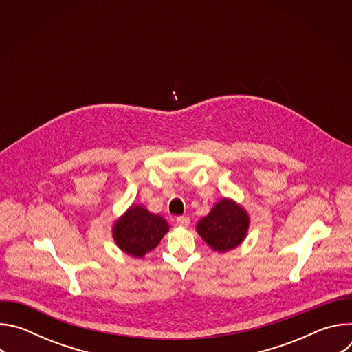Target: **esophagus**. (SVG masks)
I'll use <instances>...</instances> for the list:
<instances>
[{
	"label": "esophagus",
	"instance_id": "34e87169",
	"mask_svg": "<svg viewBox=\"0 0 352 352\" xmlns=\"http://www.w3.org/2000/svg\"><path fill=\"white\" fill-rule=\"evenodd\" d=\"M175 221H177V224H179V226H182V227H188L190 219L186 217V216H178V217L175 219Z\"/></svg>",
	"mask_w": 352,
	"mask_h": 352
}]
</instances>
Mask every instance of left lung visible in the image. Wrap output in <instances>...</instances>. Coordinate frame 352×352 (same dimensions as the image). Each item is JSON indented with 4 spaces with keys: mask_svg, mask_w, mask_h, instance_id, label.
<instances>
[{
    "mask_svg": "<svg viewBox=\"0 0 352 352\" xmlns=\"http://www.w3.org/2000/svg\"><path fill=\"white\" fill-rule=\"evenodd\" d=\"M248 226L249 219L243 209L232 200L223 199L209 216L197 223V232L214 250L227 252L243 241Z\"/></svg>",
    "mask_w": 352,
    "mask_h": 352,
    "instance_id": "8db88e82",
    "label": "left lung"
}]
</instances>
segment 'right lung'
<instances>
[{
  "mask_svg": "<svg viewBox=\"0 0 352 352\" xmlns=\"http://www.w3.org/2000/svg\"><path fill=\"white\" fill-rule=\"evenodd\" d=\"M167 231L168 224L163 217L135 206L117 221L113 235L125 254L142 258L159 245Z\"/></svg>",
  "mask_w": 352,
  "mask_h": 352,
  "instance_id": "right-lung-1",
  "label": "right lung"
}]
</instances>
